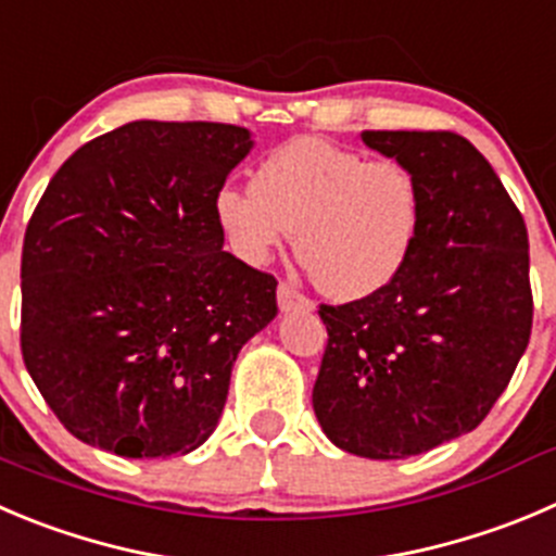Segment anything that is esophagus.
<instances>
[{"label":"esophagus","mask_w":556,"mask_h":556,"mask_svg":"<svg viewBox=\"0 0 556 556\" xmlns=\"http://www.w3.org/2000/svg\"><path fill=\"white\" fill-rule=\"evenodd\" d=\"M278 305H281V311H294V308L311 311L314 308V303H311L303 292H298L292 283H281V287H278Z\"/></svg>","instance_id":"34e87169"}]
</instances>
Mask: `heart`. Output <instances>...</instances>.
Segmentation results:
<instances>
[{
    "mask_svg": "<svg viewBox=\"0 0 556 556\" xmlns=\"http://www.w3.org/2000/svg\"><path fill=\"white\" fill-rule=\"evenodd\" d=\"M215 218L248 264L267 262L294 231V253L316 287L361 300L404 269L420 229V188L399 161L305 136L269 152L253 188H220Z\"/></svg>",
    "mask_w": 556,
    "mask_h": 556,
    "instance_id": "1",
    "label": "heart"
}]
</instances>
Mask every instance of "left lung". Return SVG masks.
Listing matches in <instances>:
<instances>
[{
  "label": "left lung",
  "mask_w": 556,
  "mask_h": 556,
  "mask_svg": "<svg viewBox=\"0 0 556 556\" xmlns=\"http://www.w3.org/2000/svg\"><path fill=\"white\" fill-rule=\"evenodd\" d=\"M420 188L404 269L368 298L319 305L314 412L341 451L426 453L483 422L532 332L530 240L491 163L453 130H363Z\"/></svg>",
  "instance_id": "1"
}]
</instances>
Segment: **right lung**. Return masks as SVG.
<instances>
[{
	"mask_svg": "<svg viewBox=\"0 0 556 556\" xmlns=\"http://www.w3.org/2000/svg\"><path fill=\"white\" fill-rule=\"evenodd\" d=\"M248 150L240 125L141 119L51 177L21 251V354L76 440L166 458L218 426L242 343L278 314V281L215 218Z\"/></svg>",
	"mask_w": 556,
	"mask_h": 556,
	"instance_id": "right-lung-1",
	"label": "right lung"
}]
</instances>
